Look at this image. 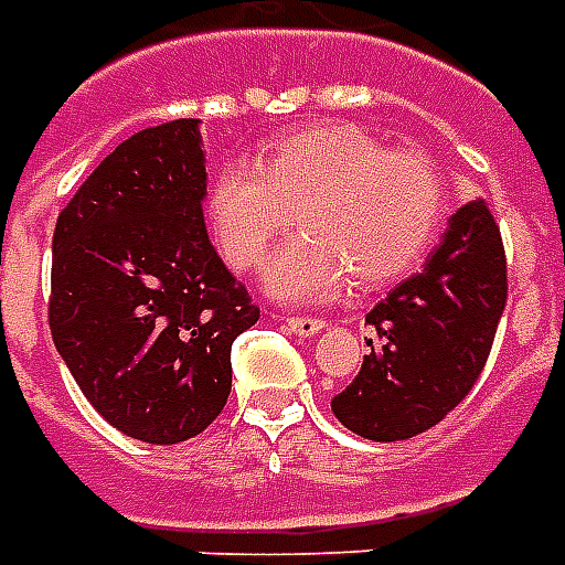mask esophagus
<instances>
[{"label": "esophagus", "instance_id": "esophagus-1", "mask_svg": "<svg viewBox=\"0 0 565 565\" xmlns=\"http://www.w3.org/2000/svg\"><path fill=\"white\" fill-rule=\"evenodd\" d=\"M287 326H290L294 335L311 338L317 335L320 329H326V320H320V317H287Z\"/></svg>", "mask_w": 565, "mask_h": 565}]
</instances>
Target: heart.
Segmentation results:
<instances>
[{
    "instance_id": "obj_1",
    "label": "heart",
    "mask_w": 565,
    "mask_h": 565,
    "mask_svg": "<svg viewBox=\"0 0 565 565\" xmlns=\"http://www.w3.org/2000/svg\"><path fill=\"white\" fill-rule=\"evenodd\" d=\"M209 221L230 266L248 269L284 230L266 266L271 296L315 302L350 278L380 287L428 254L446 215V182L425 154L388 152L374 134L326 122L287 134L254 161H230L209 188Z\"/></svg>"
}]
</instances>
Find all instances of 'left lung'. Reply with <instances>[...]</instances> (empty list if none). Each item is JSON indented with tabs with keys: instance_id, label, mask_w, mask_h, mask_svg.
<instances>
[{
	"instance_id": "1",
	"label": "left lung",
	"mask_w": 565,
	"mask_h": 565,
	"mask_svg": "<svg viewBox=\"0 0 565 565\" xmlns=\"http://www.w3.org/2000/svg\"><path fill=\"white\" fill-rule=\"evenodd\" d=\"M505 250L482 198L463 203L416 275L365 315L377 338L332 398L338 422L377 443L428 431L482 374L505 308Z\"/></svg>"
}]
</instances>
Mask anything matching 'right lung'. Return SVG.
<instances>
[{
    "mask_svg": "<svg viewBox=\"0 0 565 565\" xmlns=\"http://www.w3.org/2000/svg\"><path fill=\"white\" fill-rule=\"evenodd\" d=\"M198 119L154 125L113 149L53 230L50 335L113 428L182 443L233 386L230 347L260 320L212 248Z\"/></svg>",
    "mask_w": 565,
    "mask_h": 565,
    "instance_id": "1",
    "label": "right lung"
}]
</instances>
